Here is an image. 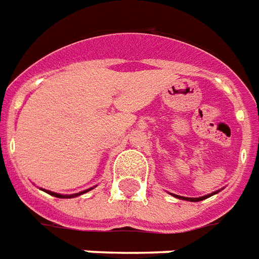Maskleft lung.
I'll use <instances>...</instances> for the list:
<instances>
[{
    "instance_id": "left-lung-1",
    "label": "left lung",
    "mask_w": 259,
    "mask_h": 259,
    "mask_svg": "<svg viewBox=\"0 0 259 259\" xmlns=\"http://www.w3.org/2000/svg\"><path fill=\"white\" fill-rule=\"evenodd\" d=\"M220 192V190H217V192H212L211 194H205V196H201V197H184V196H178V194H172V196H175L177 199H181V200H188V201H201V200L207 199V197H211L212 194H217Z\"/></svg>"
}]
</instances>
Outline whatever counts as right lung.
Segmentation results:
<instances>
[{"label": "right lung", "mask_w": 259, "mask_h": 259, "mask_svg": "<svg viewBox=\"0 0 259 259\" xmlns=\"http://www.w3.org/2000/svg\"><path fill=\"white\" fill-rule=\"evenodd\" d=\"M91 189H94V188H90V189H87V190H82V192H78V193H74V194H59V193H55V192H51V190H45L47 193L51 194V196H54V197H59V199H71V197H77V196H80V194L82 193H87L88 190Z\"/></svg>", "instance_id": "1"}]
</instances>
